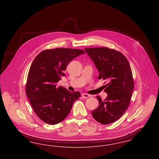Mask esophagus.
<instances>
[{
	"instance_id": "1",
	"label": "esophagus",
	"mask_w": 159,
	"mask_h": 159,
	"mask_svg": "<svg viewBox=\"0 0 159 159\" xmlns=\"http://www.w3.org/2000/svg\"><path fill=\"white\" fill-rule=\"evenodd\" d=\"M82 97H83V98H89V97H91V95H89V94H88V93H83L82 94Z\"/></svg>"
}]
</instances>
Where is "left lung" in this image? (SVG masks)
Returning a JSON list of instances; mask_svg holds the SVG:
<instances>
[{"mask_svg": "<svg viewBox=\"0 0 159 159\" xmlns=\"http://www.w3.org/2000/svg\"><path fill=\"white\" fill-rule=\"evenodd\" d=\"M99 73L98 79L107 80L104 92L107 97L92 111V116L102 125L120 119L128 107L134 89L132 70L126 58L120 52L106 47L85 48Z\"/></svg>", "mask_w": 159, "mask_h": 159, "instance_id": "left-lung-1", "label": "left lung"}]
</instances>
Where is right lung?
Listing matches in <instances>:
<instances>
[{
  "label": "right lung",
  "instance_id": "obj_1",
  "mask_svg": "<svg viewBox=\"0 0 159 159\" xmlns=\"http://www.w3.org/2000/svg\"><path fill=\"white\" fill-rule=\"evenodd\" d=\"M81 49L56 48L39 53L33 61L27 76L26 95L35 113L42 121L56 125L68 116L80 92H70L57 83L68 64L84 54Z\"/></svg>",
  "mask_w": 159,
  "mask_h": 159
}]
</instances>
